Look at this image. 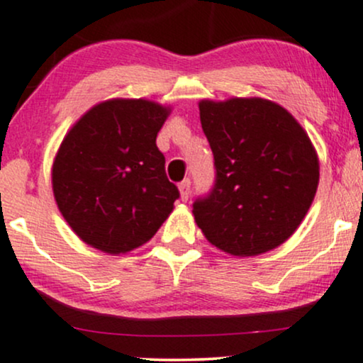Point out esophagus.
Wrapping results in <instances>:
<instances>
[{
  "instance_id": "1",
  "label": "esophagus",
  "mask_w": 363,
  "mask_h": 363,
  "mask_svg": "<svg viewBox=\"0 0 363 363\" xmlns=\"http://www.w3.org/2000/svg\"><path fill=\"white\" fill-rule=\"evenodd\" d=\"M189 191H191V179H184V181L179 184V193H181V199L186 201L189 198Z\"/></svg>"
}]
</instances>
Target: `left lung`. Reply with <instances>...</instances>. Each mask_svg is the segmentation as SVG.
Wrapping results in <instances>:
<instances>
[{"instance_id": "obj_1", "label": "left lung", "mask_w": 363, "mask_h": 363, "mask_svg": "<svg viewBox=\"0 0 363 363\" xmlns=\"http://www.w3.org/2000/svg\"><path fill=\"white\" fill-rule=\"evenodd\" d=\"M199 119L215 158V184L193 203L198 227L234 256L278 247L314 201L319 160L289 111L266 99L199 102Z\"/></svg>"}]
</instances>
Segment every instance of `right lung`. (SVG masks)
Segmentation results:
<instances>
[{"label":"right lung","instance_id":"1","mask_svg":"<svg viewBox=\"0 0 363 363\" xmlns=\"http://www.w3.org/2000/svg\"><path fill=\"white\" fill-rule=\"evenodd\" d=\"M170 107L112 99L82 116L52 164L61 215L83 242L124 254L148 242L174 210L176 184L165 174L157 135Z\"/></svg>","mask_w":363,"mask_h":363}]
</instances>
